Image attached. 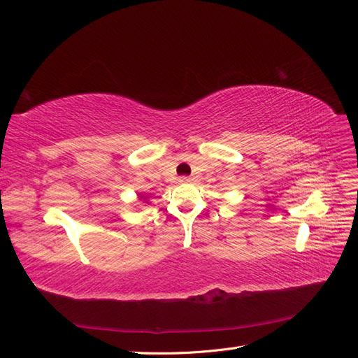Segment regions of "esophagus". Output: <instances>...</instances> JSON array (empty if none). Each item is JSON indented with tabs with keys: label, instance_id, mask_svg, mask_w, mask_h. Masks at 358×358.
Wrapping results in <instances>:
<instances>
[{
	"label": "esophagus",
	"instance_id": "34e87169",
	"mask_svg": "<svg viewBox=\"0 0 358 358\" xmlns=\"http://www.w3.org/2000/svg\"><path fill=\"white\" fill-rule=\"evenodd\" d=\"M192 180V178H189V176H183V178H180V182H191Z\"/></svg>",
	"mask_w": 358,
	"mask_h": 358
}]
</instances>
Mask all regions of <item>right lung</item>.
Returning a JSON list of instances; mask_svg holds the SVG:
<instances>
[{"mask_svg": "<svg viewBox=\"0 0 358 358\" xmlns=\"http://www.w3.org/2000/svg\"><path fill=\"white\" fill-rule=\"evenodd\" d=\"M142 197H143V196H142Z\"/></svg>", "mask_w": 358, "mask_h": 358, "instance_id": "add662e5", "label": "right lung"}]
</instances>
